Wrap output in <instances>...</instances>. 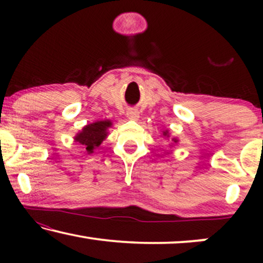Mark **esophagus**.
I'll use <instances>...</instances> for the list:
<instances>
[{
	"instance_id": "esophagus-1",
	"label": "esophagus",
	"mask_w": 263,
	"mask_h": 263,
	"mask_svg": "<svg viewBox=\"0 0 263 263\" xmlns=\"http://www.w3.org/2000/svg\"><path fill=\"white\" fill-rule=\"evenodd\" d=\"M127 116L128 118H130V120H138L139 118V112L135 110H129L127 112Z\"/></svg>"
}]
</instances>
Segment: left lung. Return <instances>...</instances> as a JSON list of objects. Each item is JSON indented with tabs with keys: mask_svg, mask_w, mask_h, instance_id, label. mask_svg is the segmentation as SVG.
Segmentation results:
<instances>
[{
	"mask_svg": "<svg viewBox=\"0 0 263 263\" xmlns=\"http://www.w3.org/2000/svg\"><path fill=\"white\" fill-rule=\"evenodd\" d=\"M163 135H164V136H166V138H168V132H167V130H164V132H163ZM171 141L174 142V143H177V142H178V140H177V139H175V138H172V139H171Z\"/></svg>",
	"mask_w": 263,
	"mask_h": 263,
	"instance_id": "obj_1",
	"label": "left lung"
}]
</instances>
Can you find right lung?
Returning <instances> with one entry per match:
<instances>
[{
  "label": "right lung",
  "instance_id": "add662e5",
  "mask_svg": "<svg viewBox=\"0 0 263 263\" xmlns=\"http://www.w3.org/2000/svg\"><path fill=\"white\" fill-rule=\"evenodd\" d=\"M111 124L112 123L110 121H98L87 124L80 133H78L75 141L82 145L86 153L91 154L106 139L107 129L111 127Z\"/></svg>",
  "mask_w": 263,
  "mask_h": 263
}]
</instances>
